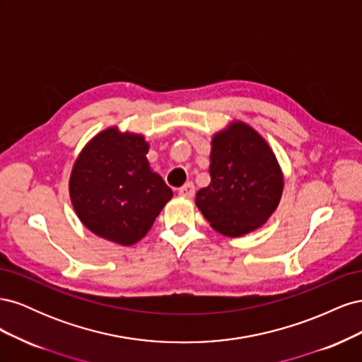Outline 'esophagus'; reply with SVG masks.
Instances as JSON below:
<instances>
[{
	"instance_id": "obj_1",
	"label": "esophagus",
	"mask_w": 362,
	"mask_h": 362,
	"mask_svg": "<svg viewBox=\"0 0 362 362\" xmlns=\"http://www.w3.org/2000/svg\"><path fill=\"white\" fill-rule=\"evenodd\" d=\"M178 193L182 196V198H193V196H194V184L187 182L185 185H182Z\"/></svg>"
}]
</instances>
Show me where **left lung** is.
I'll use <instances>...</instances> for the list:
<instances>
[{"label":"left lung","mask_w":362,"mask_h":362,"mask_svg":"<svg viewBox=\"0 0 362 362\" xmlns=\"http://www.w3.org/2000/svg\"><path fill=\"white\" fill-rule=\"evenodd\" d=\"M210 177V185L196 193L194 202L214 231L226 237L255 231L279 205V163L258 131L240 120L214 134Z\"/></svg>","instance_id":"left-lung-1"}]
</instances>
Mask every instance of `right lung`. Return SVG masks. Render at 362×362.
Here are the masks:
<instances>
[{"label":"right lung","instance_id":"right-lung-1","mask_svg":"<svg viewBox=\"0 0 362 362\" xmlns=\"http://www.w3.org/2000/svg\"><path fill=\"white\" fill-rule=\"evenodd\" d=\"M141 134L116 127L96 134L75 160L69 196L81 223L95 235L122 246L144 238L173 196L146 154Z\"/></svg>","mask_w":362,"mask_h":362}]
</instances>
